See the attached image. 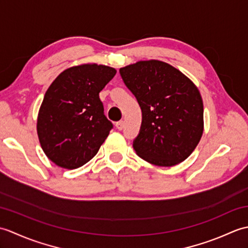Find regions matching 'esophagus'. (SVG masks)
Instances as JSON below:
<instances>
[{
    "instance_id": "34e87169",
    "label": "esophagus",
    "mask_w": 248,
    "mask_h": 248,
    "mask_svg": "<svg viewBox=\"0 0 248 248\" xmlns=\"http://www.w3.org/2000/svg\"><path fill=\"white\" fill-rule=\"evenodd\" d=\"M124 127V123L123 120L118 121V123H116V128H117L118 130H123Z\"/></svg>"
}]
</instances>
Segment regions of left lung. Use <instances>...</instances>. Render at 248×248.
<instances>
[{"label":"left lung","mask_w":248,"mask_h":248,"mask_svg":"<svg viewBox=\"0 0 248 248\" xmlns=\"http://www.w3.org/2000/svg\"><path fill=\"white\" fill-rule=\"evenodd\" d=\"M143 112L133 148L156 166L177 165L191 155L203 133V102L197 86L177 68L157 60L119 69Z\"/></svg>","instance_id":"left-lung-1"}]
</instances>
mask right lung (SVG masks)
Instances as JSON below:
<instances>
[{
	"instance_id": "1",
	"label": "right lung",
	"mask_w": 248,
	"mask_h": 248,
	"mask_svg": "<svg viewBox=\"0 0 248 248\" xmlns=\"http://www.w3.org/2000/svg\"><path fill=\"white\" fill-rule=\"evenodd\" d=\"M98 64L73 66L46 89L37 117V134L48 159L66 170L86 164L97 155L113 124L105 117L99 93L116 75Z\"/></svg>"
}]
</instances>
